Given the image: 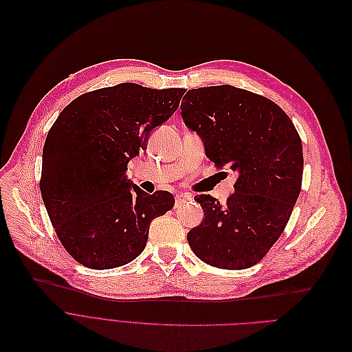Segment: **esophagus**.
<instances>
[{
	"instance_id": "1",
	"label": "esophagus",
	"mask_w": 352,
	"mask_h": 352,
	"mask_svg": "<svg viewBox=\"0 0 352 352\" xmlns=\"http://www.w3.org/2000/svg\"><path fill=\"white\" fill-rule=\"evenodd\" d=\"M192 199H193V196L189 195V193H179V195H176V197H175V204H176V206H180L182 204L190 202Z\"/></svg>"
}]
</instances>
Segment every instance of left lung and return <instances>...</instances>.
I'll use <instances>...</instances> for the list:
<instances>
[{"label": "left lung", "mask_w": 352, "mask_h": 352, "mask_svg": "<svg viewBox=\"0 0 352 352\" xmlns=\"http://www.w3.org/2000/svg\"><path fill=\"white\" fill-rule=\"evenodd\" d=\"M180 109L216 167L238 172L225 205L195 196L205 219L188 242L210 266L246 270L270 252L289 221L302 185L300 138L272 100L229 85L189 90Z\"/></svg>", "instance_id": "8db88e82"}]
</instances>
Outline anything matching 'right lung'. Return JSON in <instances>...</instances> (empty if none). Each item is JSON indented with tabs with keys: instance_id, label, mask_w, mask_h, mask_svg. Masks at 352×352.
I'll use <instances>...</instances> for the list:
<instances>
[{
	"instance_id": "add662e5",
	"label": "right lung",
	"mask_w": 352,
	"mask_h": 352,
	"mask_svg": "<svg viewBox=\"0 0 352 352\" xmlns=\"http://www.w3.org/2000/svg\"><path fill=\"white\" fill-rule=\"evenodd\" d=\"M185 91L135 82L98 89L74 98L50 129L40 190L60 242L82 266L111 270L136 259L150 223L173 208L172 193L147 195L126 170Z\"/></svg>"
}]
</instances>
